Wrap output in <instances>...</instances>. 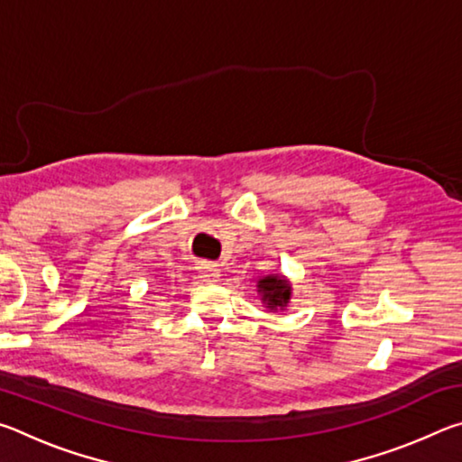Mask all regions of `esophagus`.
Returning a JSON list of instances; mask_svg holds the SVG:
<instances>
[{
	"label": "esophagus",
	"instance_id": "obj_1",
	"mask_svg": "<svg viewBox=\"0 0 462 462\" xmlns=\"http://www.w3.org/2000/svg\"><path fill=\"white\" fill-rule=\"evenodd\" d=\"M199 279L206 281V283H216L217 279H220V269L216 267V264H209V263H201L199 267Z\"/></svg>",
	"mask_w": 462,
	"mask_h": 462
}]
</instances>
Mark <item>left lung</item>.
Returning a JSON list of instances; mask_svg holds the SVG:
<instances>
[{
	"instance_id": "left-lung-1",
	"label": "left lung",
	"mask_w": 462,
	"mask_h": 462,
	"mask_svg": "<svg viewBox=\"0 0 462 462\" xmlns=\"http://www.w3.org/2000/svg\"><path fill=\"white\" fill-rule=\"evenodd\" d=\"M261 300L269 310H285L291 300V283L283 275H267L256 283Z\"/></svg>"
}]
</instances>
